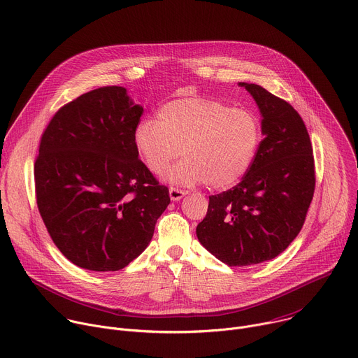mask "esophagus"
Instances as JSON below:
<instances>
[{
	"mask_svg": "<svg viewBox=\"0 0 358 358\" xmlns=\"http://www.w3.org/2000/svg\"><path fill=\"white\" fill-rule=\"evenodd\" d=\"M169 192H170L171 201H180V199L185 195V191H182V189H180V188H174V187H171Z\"/></svg>",
	"mask_w": 358,
	"mask_h": 358,
	"instance_id": "1",
	"label": "esophagus"
}]
</instances>
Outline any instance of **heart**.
<instances>
[{
    "instance_id": "obj_1",
    "label": "heart",
    "mask_w": 358,
    "mask_h": 358,
    "mask_svg": "<svg viewBox=\"0 0 358 358\" xmlns=\"http://www.w3.org/2000/svg\"><path fill=\"white\" fill-rule=\"evenodd\" d=\"M160 120L144 119L134 129V145L147 169L169 174L178 185L207 182L214 189L236 184L250 167L261 141L258 117L208 97H185L166 103Z\"/></svg>"
}]
</instances>
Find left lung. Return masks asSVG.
<instances>
[{
  "mask_svg": "<svg viewBox=\"0 0 358 358\" xmlns=\"http://www.w3.org/2000/svg\"><path fill=\"white\" fill-rule=\"evenodd\" d=\"M257 101L264 140L242 181L210 196L196 227L201 245L228 266L271 261L300 232L315 194V159L308 129L286 100L239 82Z\"/></svg>",
  "mask_w": 358,
  "mask_h": 358,
  "instance_id": "1",
  "label": "left lung"
}]
</instances>
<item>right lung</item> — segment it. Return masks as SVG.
<instances>
[{
	"mask_svg": "<svg viewBox=\"0 0 358 358\" xmlns=\"http://www.w3.org/2000/svg\"><path fill=\"white\" fill-rule=\"evenodd\" d=\"M141 115L124 87L103 86L62 106L41 137L38 210L54 243L79 268L127 266L170 203L169 188L138 160Z\"/></svg>",
	"mask_w": 358,
	"mask_h": 358,
	"instance_id": "1",
	"label": "right lung"
}]
</instances>
